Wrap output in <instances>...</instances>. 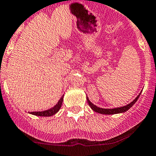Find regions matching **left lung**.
Wrapping results in <instances>:
<instances>
[{
  "mask_svg": "<svg viewBox=\"0 0 156 156\" xmlns=\"http://www.w3.org/2000/svg\"><path fill=\"white\" fill-rule=\"evenodd\" d=\"M140 93L138 95L136 98H135L134 101H133L130 104H127L126 106H123V107H121V108H112V109H105V108H99V107H97L96 105H94L93 104H92V103L89 101V100L88 97L86 98V100H87V102H88V104H89V106H90V108H91L94 111V112H98V113H101V114H104V115H114V114L122 113V112H126L127 110H129V108H130L131 107H132L133 105V104L136 102L137 99L139 98V97H140Z\"/></svg>",
  "mask_w": 156,
  "mask_h": 156,
  "instance_id": "obj_1",
  "label": "left lung"
}]
</instances>
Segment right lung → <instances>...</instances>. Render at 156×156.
<instances>
[{"label":"right lung","instance_id":"right-lung-1","mask_svg":"<svg viewBox=\"0 0 156 156\" xmlns=\"http://www.w3.org/2000/svg\"><path fill=\"white\" fill-rule=\"evenodd\" d=\"M63 96L60 98L58 103L55 104V106L53 108H50L48 110H46L44 111V112H30V114L32 115H37V116H52L53 115H55V113H57L58 111L59 110V108H61L62 106V103H63Z\"/></svg>","mask_w":156,"mask_h":156}]
</instances>
